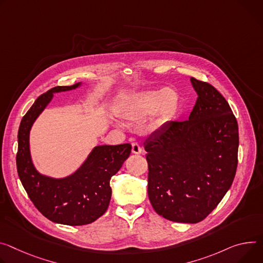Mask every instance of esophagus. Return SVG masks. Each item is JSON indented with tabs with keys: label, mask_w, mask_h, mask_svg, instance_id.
<instances>
[{
	"label": "esophagus",
	"mask_w": 263,
	"mask_h": 263,
	"mask_svg": "<svg viewBox=\"0 0 263 263\" xmlns=\"http://www.w3.org/2000/svg\"><path fill=\"white\" fill-rule=\"evenodd\" d=\"M141 147L137 144V142H133L132 144V153L133 154H140L141 153Z\"/></svg>",
	"instance_id": "obj_1"
}]
</instances>
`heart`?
<instances>
[{
  "label": "heart",
  "instance_id": "heart-1",
  "mask_svg": "<svg viewBox=\"0 0 263 263\" xmlns=\"http://www.w3.org/2000/svg\"><path fill=\"white\" fill-rule=\"evenodd\" d=\"M179 103L178 92L171 87L139 91L130 95L123 104L121 113L125 121L131 124H141L152 116L150 129L158 131L174 118Z\"/></svg>",
  "mask_w": 263,
  "mask_h": 263
}]
</instances>
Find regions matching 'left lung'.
Here are the masks:
<instances>
[{
    "instance_id": "left-lung-1",
    "label": "left lung",
    "mask_w": 263,
    "mask_h": 263,
    "mask_svg": "<svg viewBox=\"0 0 263 263\" xmlns=\"http://www.w3.org/2000/svg\"><path fill=\"white\" fill-rule=\"evenodd\" d=\"M198 98L184 122H170L145 141L148 195L163 218L197 223L218 205L238 163V124L212 85L191 78Z\"/></svg>"
}]
</instances>
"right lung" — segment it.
Listing matches in <instances>:
<instances>
[{"label":"right lung","instance_id":"add662e5","mask_svg":"<svg viewBox=\"0 0 263 263\" xmlns=\"http://www.w3.org/2000/svg\"><path fill=\"white\" fill-rule=\"evenodd\" d=\"M82 86H58L39 97L22 118L17 133L16 169L20 180L35 208L49 220L68 226H84L100 218L107 211L112 190L110 179L122 168L131 153V145L94 147L72 174L53 178L41 174L32 162L29 134L40 114L53 94Z\"/></svg>","mask_w":263,"mask_h":263}]
</instances>
